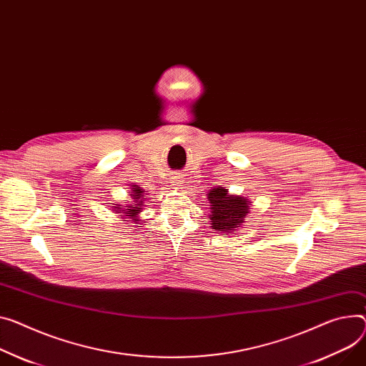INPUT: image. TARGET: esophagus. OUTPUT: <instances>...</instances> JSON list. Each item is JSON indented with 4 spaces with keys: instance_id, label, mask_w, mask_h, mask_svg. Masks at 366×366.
Listing matches in <instances>:
<instances>
[{
    "instance_id": "obj_1",
    "label": "esophagus",
    "mask_w": 366,
    "mask_h": 366,
    "mask_svg": "<svg viewBox=\"0 0 366 366\" xmlns=\"http://www.w3.org/2000/svg\"><path fill=\"white\" fill-rule=\"evenodd\" d=\"M170 182L174 184V186H177V187H180L182 184H183V177H182V174L180 173H177V174H174V176H172V179H170Z\"/></svg>"
}]
</instances>
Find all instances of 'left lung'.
Segmentation results:
<instances>
[{"label":"left lung","mask_w":366,"mask_h":366,"mask_svg":"<svg viewBox=\"0 0 366 366\" xmlns=\"http://www.w3.org/2000/svg\"><path fill=\"white\" fill-rule=\"evenodd\" d=\"M208 199L212 212L211 229L217 233L234 232L249 212L247 201L240 196H230L227 189L215 187L209 190Z\"/></svg>","instance_id":"obj_1"}]
</instances>
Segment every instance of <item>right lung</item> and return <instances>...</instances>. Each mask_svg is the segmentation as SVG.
I'll use <instances>...</instances> for the list:
<instances>
[{
  "label": "right lung",
  "instance_id": "1",
  "mask_svg": "<svg viewBox=\"0 0 366 366\" xmlns=\"http://www.w3.org/2000/svg\"><path fill=\"white\" fill-rule=\"evenodd\" d=\"M132 198L134 199V204H130L129 207H126L127 209H123L124 211V214L126 215H129L130 218H134L136 215H137V212H140V207L144 205V202H145V199H147V194L144 193V190L140 189V187H137L136 184L133 186V189H132Z\"/></svg>",
  "mask_w": 366,
  "mask_h": 366
}]
</instances>
